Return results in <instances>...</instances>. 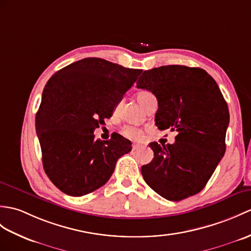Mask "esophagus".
I'll return each mask as SVG.
<instances>
[{
	"instance_id": "34e87169",
	"label": "esophagus",
	"mask_w": 251,
	"mask_h": 251,
	"mask_svg": "<svg viewBox=\"0 0 251 251\" xmlns=\"http://www.w3.org/2000/svg\"><path fill=\"white\" fill-rule=\"evenodd\" d=\"M143 147L141 144H139V143H133L132 144V150L133 151H137V150H140V149H142Z\"/></svg>"
}]
</instances>
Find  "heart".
Masks as SVG:
<instances>
[{"label":"heart","instance_id":"b5f03b06","mask_svg":"<svg viewBox=\"0 0 251 251\" xmlns=\"http://www.w3.org/2000/svg\"><path fill=\"white\" fill-rule=\"evenodd\" d=\"M136 98H137L138 102L141 104V106L145 109V108H147L148 104H149V102L151 101V99L154 98V95L151 92H149V91H141V92H139L138 94L136 95ZM121 104H122V101H119L118 103H116V106L114 107V113L115 114L120 111ZM122 133H123L125 137L130 138V139H140V138L143 136L142 130L137 129V128L130 127V126L124 127L123 129H122Z\"/></svg>","mask_w":251,"mask_h":251}]
</instances>
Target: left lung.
Listing matches in <instances>:
<instances>
[{
  "label": "left lung",
  "mask_w": 251,
  "mask_h": 251,
  "mask_svg": "<svg viewBox=\"0 0 251 251\" xmlns=\"http://www.w3.org/2000/svg\"><path fill=\"white\" fill-rule=\"evenodd\" d=\"M137 87L158 101V129L177 131L173 144L150 143L154 158L141 168L151 188L180 201L205 187L226 152L229 109L219 87L204 69L168 65L144 72Z\"/></svg>",
  "instance_id": "8db88e82"
}]
</instances>
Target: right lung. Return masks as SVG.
Returning a JSON list of instances; mask_svg holds the SVG:
<instances>
[{
    "mask_svg": "<svg viewBox=\"0 0 251 251\" xmlns=\"http://www.w3.org/2000/svg\"><path fill=\"white\" fill-rule=\"evenodd\" d=\"M142 73L98 57L75 62L47 82L35 126L50 180L64 194L81 197L111 177L116 161L131 151L121 135L95 140L116 103Z\"/></svg>",
    "mask_w": 251,
    "mask_h": 251,
    "instance_id": "add662e5",
    "label": "right lung"
}]
</instances>
